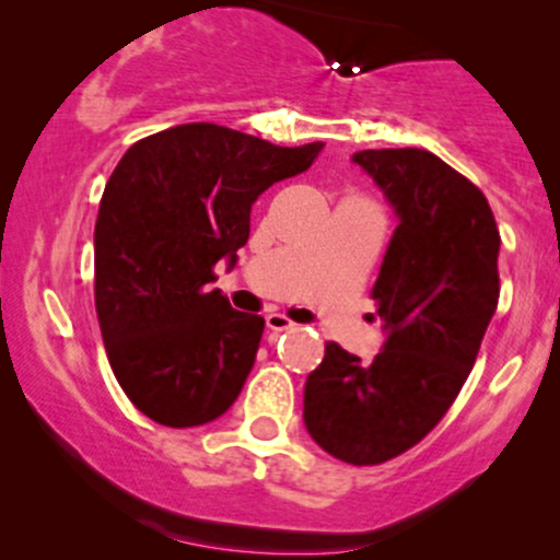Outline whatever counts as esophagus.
I'll use <instances>...</instances> for the list:
<instances>
[{"mask_svg": "<svg viewBox=\"0 0 560 560\" xmlns=\"http://www.w3.org/2000/svg\"><path fill=\"white\" fill-rule=\"evenodd\" d=\"M266 326L271 331H287V329H294V320L284 316V313H268Z\"/></svg>", "mask_w": 560, "mask_h": 560, "instance_id": "1", "label": "esophagus"}]
</instances>
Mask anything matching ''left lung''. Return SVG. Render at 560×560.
<instances>
[{
    "label": "left lung",
    "instance_id": "1",
    "mask_svg": "<svg viewBox=\"0 0 560 560\" xmlns=\"http://www.w3.org/2000/svg\"><path fill=\"white\" fill-rule=\"evenodd\" d=\"M352 160L400 218L371 289L387 342L371 363L326 342L302 419L334 458L376 466L419 445L471 374L500 298V231L479 186L432 152Z\"/></svg>",
    "mask_w": 560,
    "mask_h": 560
}]
</instances>
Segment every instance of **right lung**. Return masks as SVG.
I'll use <instances>...</instances> for the list:
<instances>
[{"mask_svg": "<svg viewBox=\"0 0 560 560\" xmlns=\"http://www.w3.org/2000/svg\"><path fill=\"white\" fill-rule=\"evenodd\" d=\"M320 150L184 124L115 165L94 229V305L113 374L152 421L202 427L240 397L266 320L210 287L215 262L234 266L255 199Z\"/></svg>", "mask_w": 560, "mask_h": 560, "instance_id": "add662e5", "label": "right lung"}]
</instances>
